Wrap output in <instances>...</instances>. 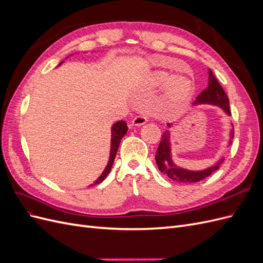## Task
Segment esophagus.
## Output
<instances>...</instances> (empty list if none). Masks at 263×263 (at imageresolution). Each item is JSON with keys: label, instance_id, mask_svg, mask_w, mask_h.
Returning a JSON list of instances; mask_svg holds the SVG:
<instances>
[{"label": "esophagus", "instance_id": "34e87169", "mask_svg": "<svg viewBox=\"0 0 263 263\" xmlns=\"http://www.w3.org/2000/svg\"><path fill=\"white\" fill-rule=\"evenodd\" d=\"M146 122H147V117L146 116L138 115V116H136V117L133 119V125H135V126H141V125L146 124Z\"/></svg>", "mask_w": 263, "mask_h": 263}]
</instances>
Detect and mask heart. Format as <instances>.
Returning <instances> with one entry per match:
<instances>
[{
    "label": "heart",
    "mask_w": 263,
    "mask_h": 263,
    "mask_svg": "<svg viewBox=\"0 0 263 263\" xmlns=\"http://www.w3.org/2000/svg\"><path fill=\"white\" fill-rule=\"evenodd\" d=\"M151 86H164V103L166 107L178 108L184 106L193 93V83L184 76H170L162 70L154 71L148 76Z\"/></svg>",
    "instance_id": "1"
}]
</instances>
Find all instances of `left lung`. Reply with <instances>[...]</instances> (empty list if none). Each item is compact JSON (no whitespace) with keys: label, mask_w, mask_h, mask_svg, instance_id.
Segmentation results:
<instances>
[{"label":"left lung","mask_w":263,"mask_h":263,"mask_svg":"<svg viewBox=\"0 0 263 263\" xmlns=\"http://www.w3.org/2000/svg\"><path fill=\"white\" fill-rule=\"evenodd\" d=\"M194 104H212L220 107L226 114L232 115L229 107V100L225 91L222 90L221 85L217 81V79L213 74L212 70H209V84L208 87L196 98ZM171 127L170 124H168ZM230 138H234V129L230 133ZM232 139L229 140V144H232ZM224 161L221 159L219 162L215 165L211 166L209 169L203 171H189L182 169L173 163L171 158V147H170V132L165 130L162 134L160 144L156 151V162L158 169L163 174H166L171 180L177 182H184V183H193L202 181L205 178L210 177L213 172L216 171L220 163Z\"/></svg>","instance_id":"left-lung-1"}]
</instances>
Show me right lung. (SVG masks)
<instances>
[{
  "label": "right lung",
  "mask_w": 263,
  "mask_h": 263,
  "mask_svg": "<svg viewBox=\"0 0 263 263\" xmlns=\"http://www.w3.org/2000/svg\"><path fill=\"white\" fill-rule=\"evenodd\" d=\"M62 63V62H61ZM60 63V65H61ZM59 65V66H60ZM127 130H128V127H127V124L125 121H119L117 123H115L113 126H112V139H110V153H109V160H108V163L106 165L105 170L103 171V173L101 174V177L95 181L93 184L91 185H95V184H99V183H101L103 180H104L107 174L109 173L110 169H112V165H113V162H114V159H115V156H116V153L118 150V147H119V142H121L122 138L125 136Z\"/></svg>",
  "instance_id": "right-lung-1"
}]
</instances>
